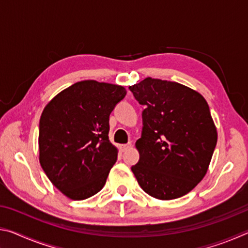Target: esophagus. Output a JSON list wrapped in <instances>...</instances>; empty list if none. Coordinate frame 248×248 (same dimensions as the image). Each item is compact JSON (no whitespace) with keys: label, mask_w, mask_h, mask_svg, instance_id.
<instances>
[{"label":"esophagus","mask_w":248,"mask_h":248,"mask_svg":"<svg viewBox=\"0 0 248 248\" xmlns=\"http://www.w3.org/2000/svg\"><path fill=\"white\" fill-rule=\"evenodd\" d=\"M132 146V144H131V142H129V143H127V144H123L121 145V149H123V151H125V150H128V149H130Z\"/></svg>","instance_id":"esophagus-1"}]
</instances>
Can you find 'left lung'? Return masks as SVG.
<instances>
[{
	"mask_svg": "<svg viewBox=\"0 0 248 248\" xmlns=\"http://www.w3.org/2000/svg\"><path fill=\"white\" fill-rule=\"evenodd\" d=\"M129 90L145 106L142 134L136 142L140 158L132 173L154 198L185 196L207 174L217 145L208 103L183 84L158 78H146Z\"/></svg>",
	"mask_w": 248,
	"mask_h": 248,
	"instance_id": "obj_1",
	"label": "left lung"
}]
</instances>
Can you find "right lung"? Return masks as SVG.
<instances>
[{
	"label": "right lung",
	"mask_w": 248,
	"mask_h": 248,
	"mask_svg": "<svg viewBox=\"0 0 248 248\" xmlns=\"http://www.w3.org/2000/svg\"><path fill=\"white\" fill-rule=\"evenodd\" d=\"M124 86L86 79L60 92L39 121V162L68 198L84 200L106 184L118 150L109 141V116L124 98Z\"/></svg>",
	"instance_id": "add662e5"
}]
</instances>
